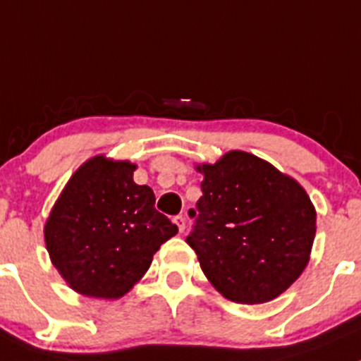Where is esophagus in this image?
Instances as JSON below:
<instances>
[{
	"instance_id": "obj_1",
	"label": "esophagus",
	"mask_w": 361,
	"mask_h": 361,
	"mask_svg": "<svg viewBox=\"0 0 361 361\" xmlns=\"http://www.w3.org/2000/svg\"><path fill=\"white\" fill-rule=\"evenodd\" d=\"M173 221L175 225H177L178 232H184V228H186V218H184V216H175Z\"/></svg>"
}]
</instances>
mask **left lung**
I'll return each instance as SVG.
<instances>
[{"label": "left lung", "mask_w": 361, "mask_h": 361, "mask_svg": "<svg viewBox=\"0 0 361 361\" xmlns=\"http://www.w3.org/2000/svg\"><path fill=\"white\" fill-rule=\"evenodd\" d=\"M202 197L188 245L214 289L259 305L286 293L310 260L315 209L307 191L267 161L230 150L198 164Z\"/></svg>", "instance_id": "left-lung-1"}]
</instances>
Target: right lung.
<instances>
[{
	"label": "right lung",
	"instance_id": "obj_1",
	"mask_svg": "<svg viewBox=\"0 0 361 361\" xmlns=\"http://www.w3.org/2000/svg\"><path fill=\"white\" fill-rule=\"evenodd\" d=\"M135 170L129 161L88 159L68 178L44 226L51 262L83 296L122 298L177 234V225L154 207V191L133 180Z\"/></svg>",
	"mask_w": 361,
	"mask_h": 361
}]
</instances>
